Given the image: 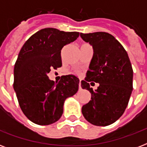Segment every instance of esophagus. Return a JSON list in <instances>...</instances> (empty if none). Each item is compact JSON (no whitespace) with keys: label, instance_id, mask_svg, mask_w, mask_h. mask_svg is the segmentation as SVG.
I'll use <instances>...</instances> for the list:
<instances>
[{"label":"esophagus","instance_id":"esophagus-1","mask_svg":"<svg viewBox=\"0 0 147 147\" xmlns=\"http://www.w3.org/2000/svg\"><path fill=\"white\" fill-rule=\"evenodd\" d=\"M78 88H79V90H82V86H81V81L79 84H78Z\"/></svg>","mask_w":147,"mask_h":147}]
</instances>
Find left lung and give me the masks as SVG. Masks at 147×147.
Segmentation results:
<instances>
[{"instance_id":"1","label":"left lung","mask_w":147,"mask_h":147,"mask_svg":"<svg viewBox=\"0 0 147 147\" xmlns=\"http://www.w3.org/2000/svg\"><path fill=\"white\" fill-rule=\"evenodd\" d=\"M89 42L94 54L82 88L92 94L82 108L83 116L96 126H107L118 120L127 106L133 90V69L127 53L110 33H80ZM90 81L99 83L94 91Z\"/></svg>"}]
</instances>
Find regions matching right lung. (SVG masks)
<instances>
[{
    "label": "right lung",
    "mask_w": 147,
    "mask_h": 147,
    "mask_svg": "<svg viewBox=\"0 0 147 147\" xmlns=\"http://www.w3.org/2000/svg\"><path fill=\"white\" fill-rule=\"evenodd\" d=\"M78 36V32L42 29L20 51L13 70V88L22 111L33 123L49 125L59 121L65 99L78 92L76 76H63L55 83L47 74L62 66L61 50Z\"/></svg>",
    "instance_id": "obj_1"
}]
</instances>
